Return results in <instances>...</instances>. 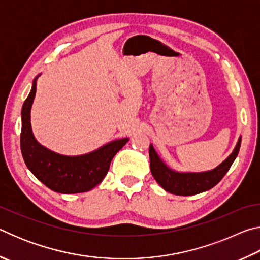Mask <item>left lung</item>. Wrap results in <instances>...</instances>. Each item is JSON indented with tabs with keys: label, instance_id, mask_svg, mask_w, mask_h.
<instances>
[{
	"label": "left lung",
	"instance_id": "1",
	"mask_svg": "<svg viewBox=\"0 0 260 260\" xmlns=\"http://www.w3.org/2000/svg\"><path fill=\"white\" fill-rule=\"evenodd\" d=\"M240 136L234 150L221 164H219L213 170L204 171V172H179L166 164L158 155L155 148L150 144L149 147V157H150V171L158 184L173 195L190 196L203 192L213 188L220 182L239 153L241 147Z\"/></svg>",
	"mask_w": 260,
	"mask_h": 260
}]
</instances>
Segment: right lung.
Here are the masks:
<instances>
[{
	"label": "right lung",
	"mask_w": 260,
	"mask_h": 260,
	"mask_svg": "<svg viewBox=\"0 0 260 260\" xmlns=\"http://www.w3.org/2000/svg\"><path fill=\"white\" fill-rule=\"evenodd\" d=\"M21 108L20 149L26 166L35 178L51 190L60 193L89 191L102 182L114 155L128 142V138L110 141L96 150L79 156L57 153L35 139L30 125V109L37 91V80Z\"/></svg>",
	"instance_id": "1"
}]
</instances>
